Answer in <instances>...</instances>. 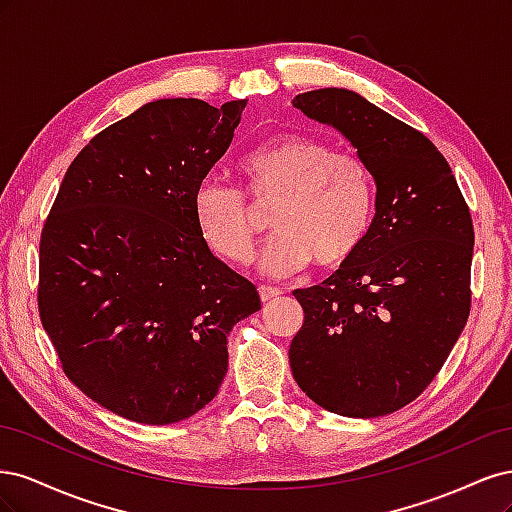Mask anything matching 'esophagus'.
<instances>
[{"instance_id":"esophagus-1","label":"esophagus","mask_w":512,"mask_h":512,"mask_svg":"<svg viewBox=\"0 0 512 512\" xmlns=\"http://www.w3.org/2000/svg\"><path fill=\"white\" fill-rule=\"evenodd\" d=\"M258 294H260L262 303H269V301H273V299L280 297L282 290H280V288H275V286H260V288H258Z\"/></svg>"}]
</instances>
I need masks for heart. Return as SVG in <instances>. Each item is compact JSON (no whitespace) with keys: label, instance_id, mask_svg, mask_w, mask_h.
Listing matches in <instances>:
<instances>
[{"label":"heart","instance_id":"1","mask_svg":"<svg viewBox=\"0 0 512 512\" xmlns=\"http://www.w3.org/2000/svg\"><path fill=\"white\" fill-rule=\"evenodd\" d=\"M243 192L218 179L194 190L200 237L232 265L252 260L262 230L258 209L271 207V241L260 256L269 275H290L314 260L337 269L361 250L374 226L376 190L363 158L312 134H282L250 149L237 164Z\"/></svg>","mask_w":512,"mask_h":512}]
</instances>
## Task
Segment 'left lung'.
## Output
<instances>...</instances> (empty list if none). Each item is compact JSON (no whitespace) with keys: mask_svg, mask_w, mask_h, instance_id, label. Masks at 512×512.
I'll use <instances>...</instances> for the list:
<instances>
[{"mask_svg":"<svg viewBox=\"0 0 512 512\" xmlns=\"http://www.w3.org/2000/svg\"><path fill=\"white\" fill-rule=\"evenodd\" d=\"M337 128L376 179V218L356 256L294 290L303 327L288 359L324 410L374 418L408 406L446 363L472 305L474 226L451 166L429 138L348 89L292 100Z\"/></svg>","mask_w":512,"mask_h":512,"instance_id":"1","label":"left lung"}]
</instances>
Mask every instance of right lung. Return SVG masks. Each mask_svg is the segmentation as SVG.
Returning a JSON list of instances; mask_svg holds the SVG:
<instances>
[{
    "mask_svg": "<svg viewBox=\"0 0 512 512\" xmlns=\"http://www.w3.org/2000/svg\"><path fill=\"white\" fill-rule=\"evenodd\" d=\"M247 100H156L68 166L40 235L38 312L64 374L123 418L179 423L218 395L256 286L215 258L192 196Z\"/></svg>",
    "mask_w": 512,
    "mask_h": 512,
    "instance_id": "obj_1",
    "label": "right lung"
}]
</instances>
